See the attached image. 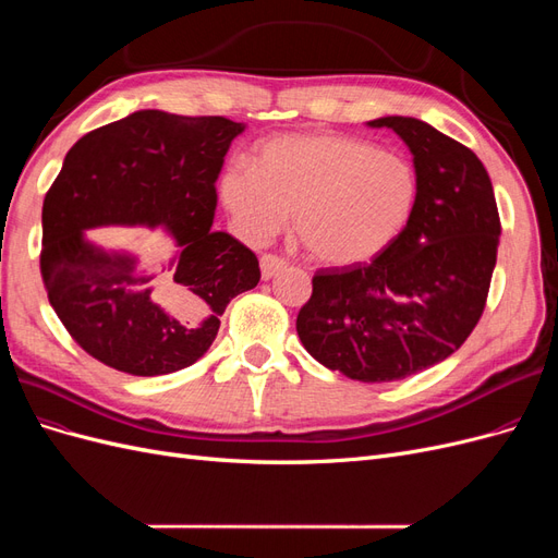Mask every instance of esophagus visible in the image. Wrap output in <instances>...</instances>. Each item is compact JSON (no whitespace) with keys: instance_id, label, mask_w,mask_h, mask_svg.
Returning <instances> with one entry per match:
<instances>
[{"instance_id":"34e87169","label":"esophagus","mask_w":558,"mask_h":558,"mask_svg":"<svg viewBox=\"0 0 558 558\" xmlns=\"http://www.w3.org/2000/svg\"><path fill=\"white\" fill-rule=\"evenodd\" d=\"M289 265L281 256H277V253H263L260 256V272H263V279H272L277 272H281V269Z\"/></svg>"}]
</instances>
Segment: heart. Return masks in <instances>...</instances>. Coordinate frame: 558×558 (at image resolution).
Masks as SVG:
<instances>
[{"label": "heart", "mask_w": 558, "mask_h": 558, "mask_svg": "<svg viewBox=\"0 0 558 558\" xmlns=\"http://www.w3.org/2000/svg\"><path fill=\"white\" fill-rule=\"evenodd\" d=\"M416 195L408 158L340 132L267 140L253 165L232 162L221 177L223 205L246 240H272L293 211L295 238L330 267L384 253L410 223Z\"/></svg>", "instance_id": "obj_1"}]
</instances>
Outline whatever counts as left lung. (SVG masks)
<instances>
[{
  "instance_id": "left-lung-1",
  "label": "left lung",
  "mask_w": 558,
  "mask_h": 558,
  "mask_svg": "<svg viewBox=\"0 0 558 558\" xmlns=\"http://www.w3.org/2000/svg\"><path fill=\"white\" fill-rule=\"evenodd\" d=\"M410 146L416 205L373 263L318 269L295 328L312 356L379 384L445 361L475 330L500 244L492 179L472 150L410 116L369 121Z\"/></svg>"
}]
</instances>
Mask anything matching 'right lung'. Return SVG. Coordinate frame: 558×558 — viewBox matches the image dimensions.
<instances>
[{
  "label": "right lung",
  "instance_id": "right-lung-1",
  "mask_svg": "<svg viewBox=\"0 0 558 558\" xmlns=\"http://www.w3.org/2000/svg\"><path fill=\"white\" fill-rule=\"evenodd\" d=\"M242 130L223 116L146 109L70 148L44 197L39 265L50 307L99 363L134 377L193 365L228 302L260 281L256 253L211 230L216 179ZM97 225H165L180 256L146 276L82 240Z\"/></svg>",
  "mask_w": 558,
  "mask_h": 558
}]
</instances>
